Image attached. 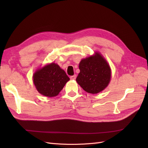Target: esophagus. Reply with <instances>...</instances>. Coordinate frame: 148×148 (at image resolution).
Wrapping results in <instances>:
<instances>
[{"label": "esophagus", "instance_id": "34e87169", "mask_svg": "<svg viewBox=\"0 0 148 148\" xmlns=\"http://www.w3.org/2000/svg\"><path fill=\"white\" fill-rule=\"evenodd\" d=\"M70 79H71L74 80V79H76V78H77V75H73V76H71V77H70Z\"/></svg>", "mask_w": 148, "mask_h": 148}]
</instances>
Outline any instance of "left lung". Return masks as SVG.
<instances>
[{
	"mask_svg": "<svg viewBox=\"0 0 148 148\" xmlns=\"http://www.w3.org/2000/svg\"><path fill=\"white\" fill-rule=\"evenodd\" d=\"M80 72L76 79L85 91L97 94L109 84L110 68L106 60L98 52L95 56L82 60L79 64Z\"/></svg>",
	"mask_w": 148,
	"mask_h": 148,
	"instance_id": "1",
	"label": "left lung"
}]
</instances>
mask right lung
<instances>
[{"label": "right lung", "instance_id": "obj_1", "mask_svg": "<svg viewBox=\"0 0 148 148\" xmlns=\"http://www.w3.org/2000/svg\"><path fill=\"white\" fill-rule=\"evenodd\" d=\"M70 78L65 71L57 64L52 63L37 70L33 75V82L37 90L47 97L59 95Z\"/></svg>", "mask_w": 148, "mask_h": 148}]
</instances>
